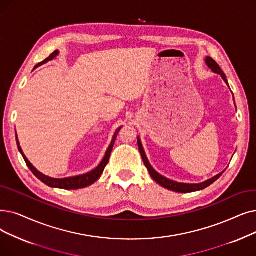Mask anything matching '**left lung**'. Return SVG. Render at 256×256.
<instances>
[{
	"label": "left lung",
	"instance_id": "left-lung-1",
	"mask_svg": "<svg viewBox=\"0 0 256 256\" xmlns=\"http://www.w3.org/2000/svg\"><path fill=\"white\" fill-rule=\"evenodd\" d=\"M206 64L207 66H209V68L211 69V71L216 73V74H220L222 76V78L224 80V82L228 84V82L226 80V75L224 74V72L220 70V66L212 60L211 58L207 56L206 58ZM138 148H139V150H140V154H141V157H142V160L144 162V165L146 166V168L150 174V176L154 179V181L157 182L159 185L163 186L164 188H168V190H172V192H181V194H186V192H198V190H204V188L208 187L209 185H211L212 183H214L218 178L223 174V172H220L218 174H216V176L211 178V179L203 182V183H198V184H186V183H179V182H176V181H172V180H170L168 179V178H165L163 176H161L160 174H158L157 172H156L152 168V165L150 164L148 158H146V152H144V150L142 148V143H141V140L140 138L138 137Z\"/></svg>",
	"mask_w": 256,
	"mask_h": 256
}]
</instances>
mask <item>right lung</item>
Returning a JSON list of instances; mask_svg holds the SVG:
<instances>
[{"label":"right lung","mask_w":256,"mask_h":256,"mask_svg":"<svg viewBox=\"0 0 256 256\" xmlns=\"http://www.w3.org/2000/svg\"><path fill=\"white\" fill-rule=\"evenodd\" d=\"M58 50L54 51L48 58H46L44 62H40V64L36 66V68H38V66H42V64H46V62H49V60H52L54 58L58 56ZM36 68H34V69H36ZM120 130H121V126L115 132V134H114L113 139H112V142H110V146H108V150H106V154H104V158L102 159V163L99 164L95 170H91V172H86V174H84L75 176H69V178H64V179H54V178H50V176H45V174H42V172H40L34 168V166H33V165L30 163V161L26 158V156L24 154V152H23V150H22V148H20V142H18V136H16V143H18V148L20 152L22 154V156H23V158H24V160H25L27 166L30 168V170L33 172V174H34V176L38 178V180H40L42 183H45L46 185H48V186H50V187L62 188V190H80V188H84V187H86V186H90V185H92L93 183H95V182L99 179V178H100V176L102 174V172H104V168H106L108 162L110 152H112L113 146H114V144H115V140H116V138H117V135H118V132H119Z\"/></svg>","instance_id":"right-lung-1"}]
</instances>
